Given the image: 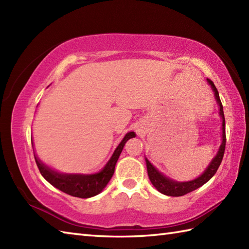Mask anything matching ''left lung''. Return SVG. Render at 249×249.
<instances>
[{"mask_svg": "<svg viewBox=\"0 0 249 249\" xmlns=\"http://www.w3.org/2000/svg\"><path fill=\"white\" fill-rule=\"evenodd\" d=\"M208 82L211 84V87L213 89L215 98L217 100L218 106H219V114L221 116V119H223V142H221V144L219 146L217 154H216V156L213 158V160L211 161L209 167L205 169V171L201 174L200 177L189 182H176L173 181V179L168 178L167 177H165L163 174H161L160 171H158L157 169H155V167L145 158L147 174H149L150 181L153 185H154L158 192L163 195L171 196V197H179V196H184L190 192H193L195 189L201 187L202 185H204L206 182H208L209 179L213 178L216 171H217L218 167L220 166L221 160H223V157L225 154V147H226V124H225L224 109H223V105H221V102H220L218 91L217 89H216L215 84L213 83L212 80H210V79H208Z\"/></svg>", "mask_w": 249, "mask_h": 249, "instance_id": "1", "label": "left lung"}]
</instances>
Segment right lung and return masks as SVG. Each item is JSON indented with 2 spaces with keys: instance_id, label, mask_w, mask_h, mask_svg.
<instances>
[{
  "instance_id": "obj_1",
  "label": "right lung",
  "mask_w": 249,
  "mask_h": 249,
  "mask_svg": "<svg viewBox=\"0 0 249 249\" xmlns=\"http://www.w3.org/2000/svg\"><path fill=\"white\" fill-rule=\"evenodd\" d=\"M135 136L136 134L134 131L126 134L123 140L121 141V143L115 149L107 165L103 168L102 171L95 174H87V176L86 174H62L54 170H51L49 167L44 165L34 155L35 161L41 176L51 185H53L54 187L62 190L63 193L72 196V197L89 198L98 195L106 187V185L109 183L110 178H112L114 173L115 163L119 160L125 143L128 139L133 138Z\"/></svg>"
}]
</instances>
